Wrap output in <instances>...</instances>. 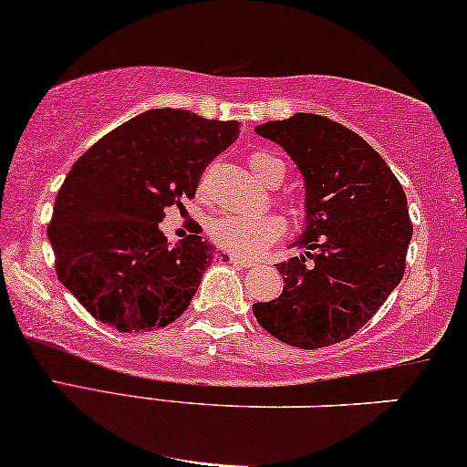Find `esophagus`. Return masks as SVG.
<instances>
[{
    "label": "esophagus",
    "instance_id": "34e87169",
    "mask_svg": "<svg viewBox=\"0 0 467 467\" xmlns=\"http://www.w3.org/2000/svg\"><path fill=\"white\" fill-rule=\"evenodd\" d=\"M227 262L234 265H240V268H253V265H255V262H251V259H242V257H234V255H229Z\"/></svg>",
    "mask_w": 467,
    "mask_h": 467
}]
</instances>
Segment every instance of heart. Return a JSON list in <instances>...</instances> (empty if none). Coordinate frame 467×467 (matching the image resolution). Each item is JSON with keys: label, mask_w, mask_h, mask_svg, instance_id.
<instances>
[{"label": "heart", "mask_w": 467, "mask_h": 467, "mask_svg": "<svg viewBox=\"0 0 467 467\" xmlns=\"http://www.w3.org/2000/svg\"><path fill=\"white\" fill-rule=\"evenodd\" d=\"M248 165L264 184L276 186L285 178V161L281 156L257 150L248 156ZM285 234V221L278 214L262 216H235L225 214L212 221L210 240L223 251L238 257L264 255L276 240Z\"/></svg>", "instance_id": "b5f03b06"}]
</instances>
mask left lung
<instances>
[{
	"instance_id": "1",
	"label": "left lung",
	"mask_w": 467,
	"mask_h": 467,
	"mask_svg": "<svg viewBox=\"0 0 467 467\" xmlns=\"http://www.w3.org/2000/svg\"><path fill=\"white\" fill-rule=\"evenodd\" d=\"M292 156L306 186L305 255L278 264L283 294L255 302L278 341L317 349L356 335L401 283L411 240L401 182L360 135L315 113L257 126Z\"/></svg>"
}]
</instances>
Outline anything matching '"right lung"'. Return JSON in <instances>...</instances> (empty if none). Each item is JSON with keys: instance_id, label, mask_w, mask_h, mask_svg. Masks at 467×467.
<instances>
[{"instance_id": "obj_1", "label": "right lung", "mask_w": 467, "mask_h": 467, "mask_svg": "<svg viewBox=\"0 0 467 467\" xmlns=\"http://www.w3.org/2000/svg\"><path fill=\"white\" fill-rule=\"evenodd\" d=\"M240 135L184 109H152L118 126L72 165L48 240L64 287L119 332L156 330L191 305L214 248L195 229L173 248L159 229L184 210L205 167Z\"/></svg>"}]
</instances>
